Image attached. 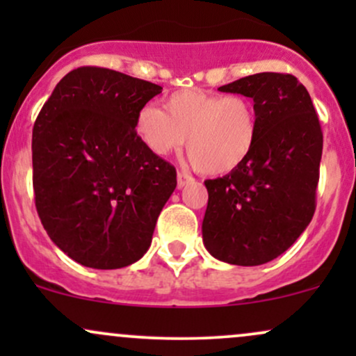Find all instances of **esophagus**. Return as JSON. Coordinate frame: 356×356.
Listing matches in <instances>:
<instances>
[{
	"label": "esophagus",
	"instance_id": "1",
	"mask_svg": "<svg viewBox=\"0 0 356 356\" xmlns=\"http://www.w3.org/2000/svg\"><path fill=\"white\" fill-rule=\"evenodd\" d=\"M192 181H194V177H192L191 174H187V172H179L177 174V187H179V189H182L184 186H187V184H191Z\"/></svg>",
	"mask_w": 356,
	"mask_h": 356
}]
</instances>
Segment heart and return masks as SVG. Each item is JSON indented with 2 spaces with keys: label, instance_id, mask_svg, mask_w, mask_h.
I'll list each match as a JSON object with an SVG mask.
<instances>
[{
  "label": "heart",
  "instance_id": "1",
  "mask_svg": "<svg viewBox=\"0 0 356 356\" xmlns=\"http://www.w3.org/2000/svg\"><path fill=\"white\" fill-rule=\"evenodd\" d=\"M138 110L136 130L155 155H169L187 142L192 164L207 175H226L249 161L259 136L254 104L244 95L186 88ZM190 140H186V137Z\"/></svg>",
  "mask_w": 356,
  "mask_h": 356
}]
</instances>
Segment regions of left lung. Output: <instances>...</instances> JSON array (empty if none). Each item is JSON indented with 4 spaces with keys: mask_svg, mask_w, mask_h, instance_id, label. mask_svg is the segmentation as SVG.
<instances>
[{
    "mask_svg": "<svg viewBox=\"0 0 356 356\" xmlns=\"http://www.w3.org/2000/svg\"><path fill=\"white\" fill-rule=\"evenodd\" d=\"M219 90L252 99L259 136L246 164L204 182L202 241L216 259L257 266L283 254L312 222L321 125L308 90L289 73H256Z\"/></svg>",
    "mask_w": 356,
    "mask_h": 356,
    "instance_id": "8db88e82",
    "label": "left lung"
}]
</instances>
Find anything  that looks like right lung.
<instances>
[{
	"label": "right lung",
	"mask_w": 356,
	"mask_h": 356,
	"mask_svg": "<svg viewBox=\"0 0 356 356\" xmlns=\"http://www.w3.org/2000/svg\"><path fill=\"white\" fill-rule=\"evenodd\" d=\"M161 92L125 73L80 67L58 81L36 117V211L53 243L81 266H129L152 243L177 172L147 149L136 118Z\"/></svg>",
	"instance_id": "1"
}]
</instances>
